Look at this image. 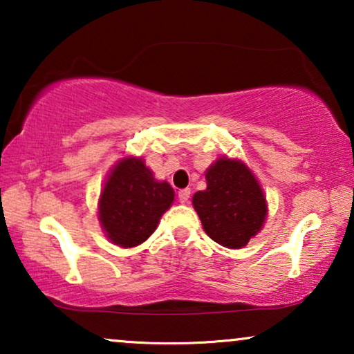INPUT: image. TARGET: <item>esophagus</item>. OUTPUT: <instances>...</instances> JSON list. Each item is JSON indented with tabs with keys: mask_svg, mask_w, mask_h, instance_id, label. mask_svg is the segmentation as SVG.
Segmentation results:
<instances>
[{
	"mask_svg": "<svg viewBox=\"0 0 354 354\" xmlns=\"http://www.w3.org/2000/svg\"><path fill=\"white\" fill-rule=\"evenodd\" d=\"M188 198H190V190H188V188H185V190L178 192V201H180L182 205H187Z\"/></svg>",
	"mask_w": 354,
	"mask_h": 354,
	"instance_id": "obj_1",
	"label": "esophagus"
}]
</instances>
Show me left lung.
Instances as JSON below:
<instances>
[{"label": "left lung", "mask_w": 354, "mask_h": 354, "mask_svg": "<svg viewBox=\"0 0 354 354\" xmlns=\"http://www.w3.org/2000/svg\"><path fill=\"white\" fill-rule=\"evenodd\" d=\"M206 190L193 195L203 229L225 248H243L268 216L259 182L240 159L219 158L206 171Z\"/></svg>", "instance_id": "obj_1"}]
</instances>
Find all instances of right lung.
<instances>
[{
  "mask_svg": "<svg viewBox=\"0 0 354 354\" xmlns=\"http://www.w3.org/2000/svg\"><path fill=\"white\" fill-rule=\"evenodd\" d=\"M172 201V187L156 180L142 158H124L106 178L98 219L114 245L132 248L156 230Z\"/></svg>",
  "mask_w": 354,
  "mask_h": 354,
  "instance_id": "1",
  "label": "right lung"
}]
</instances>
